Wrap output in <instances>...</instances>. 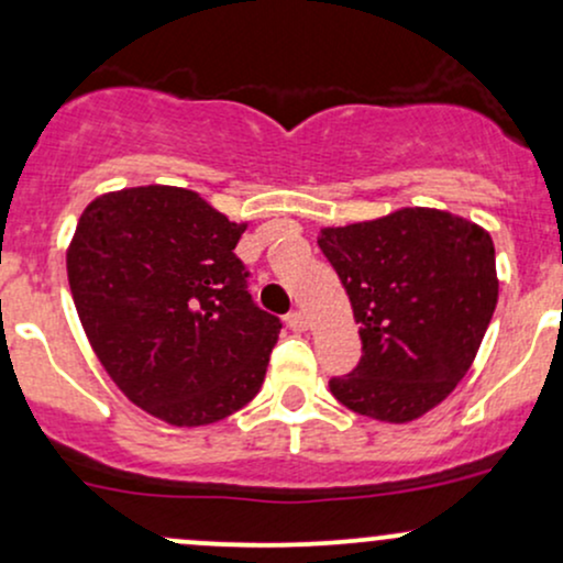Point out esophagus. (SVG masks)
I'll list each match as a JSON object with an SVG mask.
<instances>
[{"instance_id":"34e87169","label":"esophagus","mask_w":563,"mask_h":563,"mask_svg":"<svg viewBox=\"0 0 563 563\" xmlns=\"http://www.w3.org/2000/svg\"><path fill=\"white\" fill-rule=\"evenodd\" d=\"M287 327L292 332H302L308 327V321H306V313L302 311H289L287 313Z\"/></svg>"}]
</instances>
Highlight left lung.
<instances>
[{
    "label": "left lung",
    "mask_w": 563,
    "mask_h": 563,
    "mask_svg": "<svg viewBox=\"0 0 563 563\" xmlns=\"http://www.w3.org/2000/svg\"><path fill=\"white\" fill-rule=\"evenodd\" d=\"M319 247L349 292L362 334L351 375L332 377L343 407L412 422L439 407L471 369L497 306L489 231L431 207L321 229Z\"/></svg>",
    "instance_id": "left-lung-1"
}]
</instances>
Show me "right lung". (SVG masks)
Instances as JSON below:
<instances>
[{
  "label": "right lung",
  "mask_w": 563,
  "mask_h": 563,
  "mask_svg": "<svg viewBox=\"0 0 563 563\" xmlns=\"http://www.w3.org/2000/svg\"><path fill=\"white\" fill-rule=\"evenodd\" d=\"M231 223L197 191L137 186L81 212L66 252L95 356L135 407L178 428L242 409L261 390L282 321L247 292Z\"/></svg>",
  "instance_id": "1"
}]
</instances>
